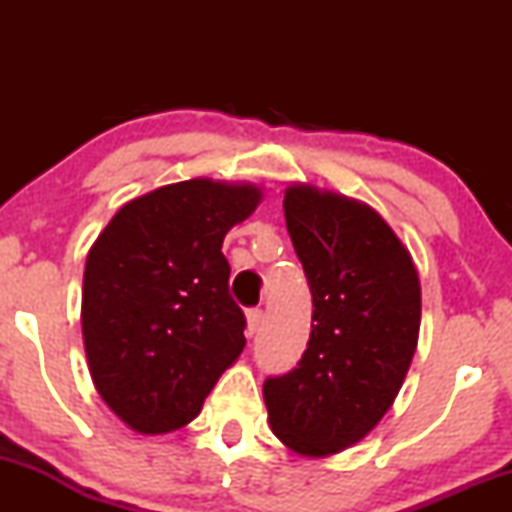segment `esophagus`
Instances as JSON below:
<instances>
[{
  "mask_svg": "<svg viewBox=\"0 0 512 512\" xmlns=\"http://www.w3.org/2000/svg\"><path fill=\"white\" fill-rule=\"evenodd\" d=\"M245 320H248L245 334H248V337H252V334L257 332V327H260V322H262V310L260 308H250L248 313H245Z\"/></svg>",
  "mask_w": 512,
  "mask_h": 512,
  "instance_id": "esophagus-1",
  "label": "esophagus"
}]
</instances>
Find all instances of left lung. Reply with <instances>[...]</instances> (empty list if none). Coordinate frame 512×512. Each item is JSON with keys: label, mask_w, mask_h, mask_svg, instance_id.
I'll use <instances>...</instances> for the list:
<instances>
[{"label": "left lung", "mask_w": 512, "mask_h": 512, "mask_svg": "<svg viewBox=\"0 0 512 512\" xmlns=\"http://www.w3.org/2000/svg\"><path fill=\"white\" fill-rule=\"evenodd\" d=\"M286 228L313 293L298 368L264 380L286 448L327 457L363 440L395 402L419 344L421 284L407 245L368 204L293 182Z\"/></svg>", "instance_id": "8db88e82"}]
</instances>
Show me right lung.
I'll use <instances>...</instances> for the list:
<instances>
[{
  "instance_id": "add662e5",
  "label": "right lung",
  "mask_w": 512,
  "mask_h": 512,
  "mask_svg": "<svg viewBox=\"0 0 512 512\" xmlns=\"http://www.w3.org/2000/svg\"><path fill=\"white\" fill-rule=\"evenodd\" d=\"M262 202L250 182L192 178L134 197L91 245L81 334L93 385L144 436L178 431L243 354L223 238Z\"/></svg>"
}]
</instances>
